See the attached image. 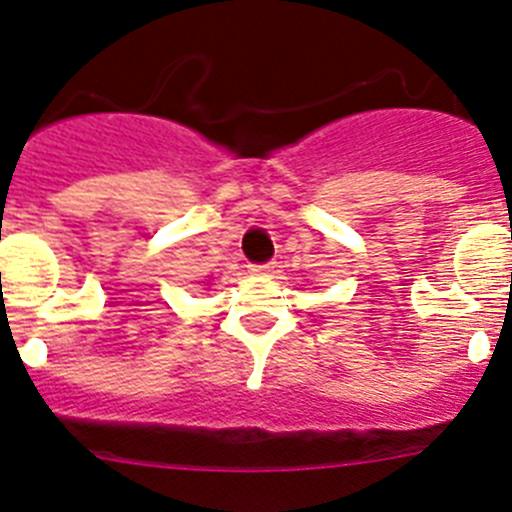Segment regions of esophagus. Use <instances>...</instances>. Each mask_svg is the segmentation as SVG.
Here are the masks:
<instances>
[{"label": "esophagus", "mask_w": 512, "mask_h": 512, "mask_svg": "<svg viewBox=\"0 0 512 512\" xmlns=\"http://www.w3.org/2000/svg\"><path fill=\"white\" fill-rule=\"evenodd\" d=\"M248 269H251V274H271L274 264H251Z\"/></svg>", "instance_id": "34e87169"}]
</instances>
